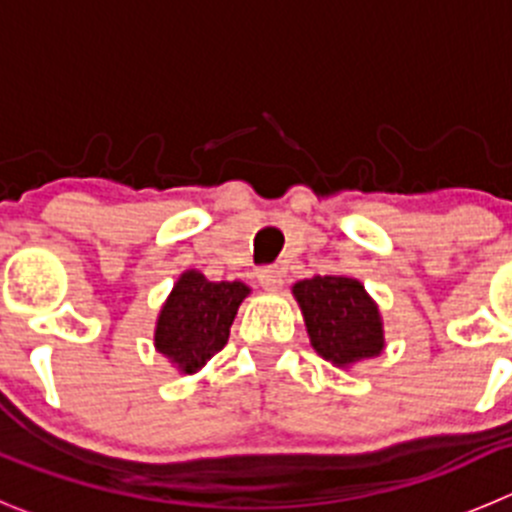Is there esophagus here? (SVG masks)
<instances>
[{"mask_svg": "<svg viewBox=\"0 0 512 512\" xmlns=\"http://www.w3.org/2000/svg\"><path fill=\"white\" fill-rule=\"evenodd\" d=\"M283 267H262L260 272H257V280H260V285L265 290H270V293H275V290L283 288Z\"/></svg>", "mask_w": 512, "mask_h": 512, "instance_id": "34e87169", "label": "esophagus"}]
</instances>
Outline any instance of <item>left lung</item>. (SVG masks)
<instances>
[{"instance_id":"left-lung-1","label":"left lung","mask_w":512,"mask_h":512,"mask_svg":"<svg viewBox=\"0 0 512 512\" xmlns=\"http://www.w3.org/2000/svg\"><path fill=\"white\" fill-rule=\"evenodd\" d=\"M310 346L338 369H351L386 348L384 318L364 283L346 275H313L293 285Z\"/></svg>"}]
</instances>
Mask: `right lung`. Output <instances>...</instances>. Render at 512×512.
I'll use <instances>...</instances> for the list:
<instances>
[{
    "label": "right lung",
    "instance_id": "obj_1",
    "mask_svg": "<svg viewBox=\"0 0 512 512\" xmlns=\"http://www.w3.org/2000/svg\"><path fill=\"white\" fill-rule=\"evenodd\" d=\"M240 280L212 283L199 270H184L161 305L154 346L179 374L191 376L224 348L234 315L250 295Z\"/></svg>",
    "mask_w": 512,
    "mask_h": 512
}]
</instances>
